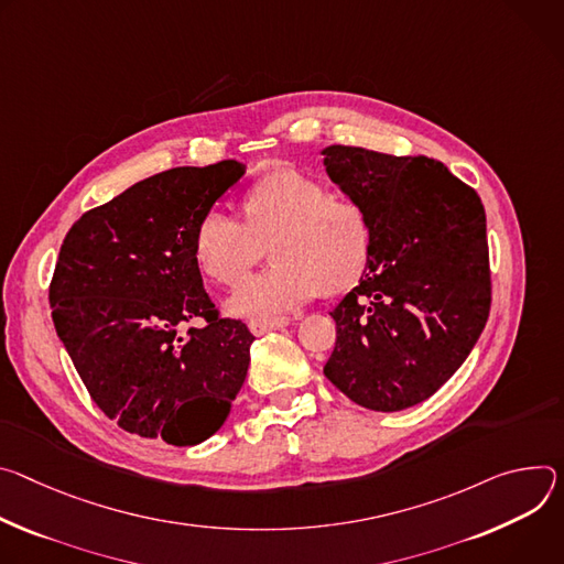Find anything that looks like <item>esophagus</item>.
<instances>
[{"mask_svg": "<svg viewBox=\"0 0 564 564\" xmlns=\"http://www.w3.org/2000/svg\"><path fill=\"white\" fill-rule=\"evenodd\" d=\"M291 325V318H271V321H250L248 323V329L253 332L256 336H262L267 332H273V329H282Z\"/></svg>", "mask_w": 564, "mask_h": 564, "instance_id": "1", "label": "esophagus"}]
</instances>
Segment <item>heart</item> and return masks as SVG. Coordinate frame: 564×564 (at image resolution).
<instances>
[{"label": "heart", "mask_w": 564, "mask_h": 564, "mask_svg": "<svg viewBox=\"0 0 564 564\" xmlns=\"http://www.w3.org/2000/svg\"><path fill=\"white\" fill-rule=\"evenodd\" d=\"M243 217L208 210L195 232L199 269L224 286L239 284L269 243L273 267L246 280L228 300V311L250 321H271L321 289L351 286L365 271L373 228L367 208L334 197L316 176L280 170L258 181L243 197Z\"/></svg>", "instance_id": "heart-1"}]
</instances>
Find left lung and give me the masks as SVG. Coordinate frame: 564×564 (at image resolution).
Segmentation results:
<instances>
[{
    "instance_id": "1",
    "label": "left lung",
    "mask_w": 564,
    "mask_h": 564,
    "mask_svg": "<svg viewBox=\"0 0 564 564\" xmlns=\"http://www.w3.org/2000/svg\"><path fill=\"white\" fill-rule=\"evenodd\" d=\"M323 154L329 178L367 208L373 228L358 286L332 311L325 377L362 408H412L453 377L488 321L481 199L427 156L349 145Z\"/></svg>"
}]
</instances>
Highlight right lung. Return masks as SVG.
<instances>
[{"label":"right lung","mask_w":564,"mask_h":564,"mask_svg":"<svg viewBox=\"0 0 564 564\" xmlns=\"http://www.w3.org/2000/svg\"><path fill=\"white\" fill-rule=\"evenodd\" d=\"M243 165L172 167L87 210L62 241L48 286L53 325L94 403L122 430L195 446L243 386L250 343L221 318L195 260V232ZM207 325L181 339L177 327Z\"/></svg>","instance_id":"right-lung-1"}]
</instances>
